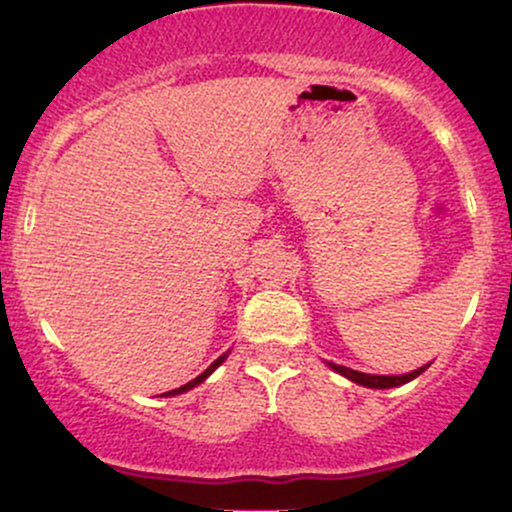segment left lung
I'll use <instances>...</instances> for the list:
<instances>
[{
    "instance_id": "obj_1",
    "label": "left lung",
    "mask_w": 512,
    "mask_h": 512,
    "mask_svg": "<svg viewBox=\"0 0 512 512\" xmlns=\"http://www.w3.org/2000/svg\"><path fill=\"white\" fill-rule=\"evenodd\" d=\"M327 366H330L332 370H337V373L344 375V378L354 380V383L363 385V387H375V390H387V387H399V385L409 383V380H414L416 375H421L428 368V366H424L419 370H411V373H407V375H368V373H358V370H351L346 366H337V363H327Z\"/></svg>"
}]
</instances>
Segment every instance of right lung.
I'll return each instance as SVG.
<instances>
[{
	"instance_id": "1",
	"label": "right lung",
	"mask_w": 512,
	"mask_h": 512,
	"mask_svg": "<svg viewBox=\"0 0 512 512\" xmlns=\"http://www.w3.org/2000/svg\"><path fill=\"white\" fill-rule=\"evenodd\" d=\"M226 356H228V351H226V354H223V356H219V358H216V361H214V363H211V366H209L207 370H204V373H202V375H197V378H195V380H190V383H187V385H182V387H178V390H170V392H163V395H166V397L180 395V392H187V390H192V387H195V385H199V383H204V380H207V378H209V375H211V373H214V370H216V368H219L223 361H226Z\"/></svg>"
}]
</instances>
